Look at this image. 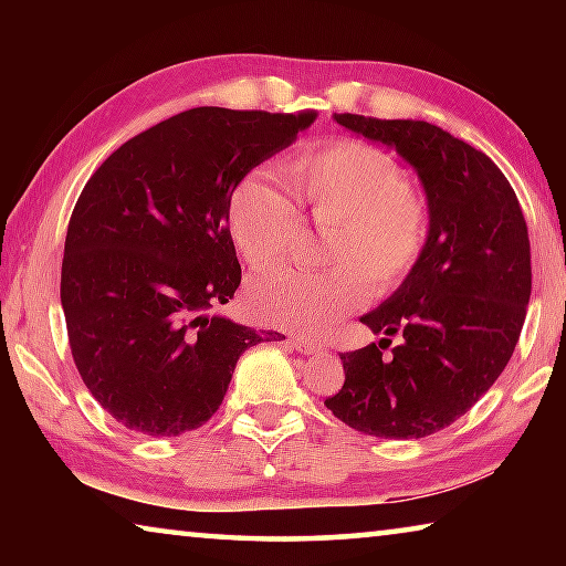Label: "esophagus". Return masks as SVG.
Returning a JSON list of instances; mask_svg holds the SVG:
<instances>
[{"label": "esophagus", "instance_id": "1", "mask_svg": "<svg viewBox=\"0 0 566 566\" xmlns=\"http://www.w3.org/2000/svg\"><path fill=\"white\" fill-rule=\"evenodd\" d=\"M290 344H292V347H294L296 352H302V354H314V352H319L317 344H314L312 339H304V337H292V339H290Z\"/></svg>", "mask_w": 566, "mask_h": 566}]
</instances>
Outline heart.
<instances>
[{"mask_svg":"<svg viewBox=\"0 0 566 566\" xmlns=\"http://www.w3.org/2000/svg\"><path fill=\"white\" fill-rule=\"evenodd\" d=\"M296 195L324 234V272L256 276L249 306L274 327L319 332L371 292L397 290L427 244L429 209L389 151L361 139L304 149L286 165ZM229 229L252 270L280 264L302 234L294 202L264 171L247 175L229 199Z\"/></svg>","mask_w":566,"mask_h":566,"instance_id":"b5f03b06","label":"heart"}]
</instances>
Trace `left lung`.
Listing matches in <instances>:
<instances>
[{
  "label": "left lung",
  "mask_w": 566,
  "mask_h": 566,
  "mask_svg": "<svg viewBox=\"0 0 566 566\" xmlns=\"http://www.w3.org/2000/svg\"><path fill=\"white\" fill-rule=\"evenodd\" d=\"M334 122L417 171L429 232L407 280L359 317L381 340L399 331L406 342L391 360L375 342L339 354L344 387L324 405L369 437H429L490 391L520 339L532 294L522 207L500 167L442 127L361 114Z\"/></svg>",
  "instance_id": "obj_1"
}]
</instances>
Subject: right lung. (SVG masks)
<instances>
[{"mask_svg":"<svg viewBox=\"0 0 566 566\" xmlns=\"http://www.w3.org/2000/svg\"><path fill=\"white\" fill-rule=\"evenodd\" d=\"M314 117L179 112L124 142L84 185L66 227L62 310L84 385L132 432L202 427L237 359L282 339L219 312L242 282L229 199Z\"/></svg>","mask_w":566,"mask_h":566,"instance_id":"add662e5","label":"right lung"}]
</instances>
